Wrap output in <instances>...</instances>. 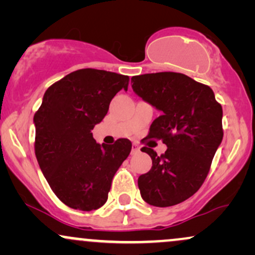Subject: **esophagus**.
<instances>
[{
	"label": "esophagus",
	"mask_w": 255,
	"mask_h": 255,
	"mask_svg": "<svg viewBox=\"0 0 255 255\" xmlns=\"http://www.w3.org/2000/svg\"><path fill=\"white\" fill-rule=\"evenodd\" d=\"M139 151H140L139 145H136V144L131 145V154H135V153H137V152H139Z\"/></svg>",
	"instance_id": "1"
}]
</instances>
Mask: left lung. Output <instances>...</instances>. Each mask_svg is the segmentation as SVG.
Masks as SVG:
<instances>
[{
  "mask_svg": "<svg viewBox=\"0 0 255 255\" xmlns=\"http://www.w3.org/2000/svg\"><path fill=\"white\" fill-rule=\"evenodd\" d=\"M134 92L160 110L150 126L148 139L168 146L160 156L144 146L152 168L137 178L140 194L157 207L174 206L203 186L223 139L222 105L211 87L182 73L160 72L131 78Z\"/></svg>",
  "mask_w": 255,
  "mask_h": 255,
  "instance_id": "8db88e82",
  "label": "left lung"
}]
</instances>
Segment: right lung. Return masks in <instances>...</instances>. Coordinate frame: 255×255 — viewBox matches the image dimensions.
Wrapping results in <instances>:
<instances>
[{"label": "right lung", "mask_w": 255, "mask_h": 255, "mask_svg": "<svg viewBox=\"0 0 255 255\" xmlns=\"http://www.w3.org/2000/svg\"><path fill=\"white\" fill-rule=\"evenodd\" d=\"M128 84V75L79 69L52 84L34 114L38 164L55 195L72 209L103 206L114 175L130 153L128 139L99 145L91 133Z\"/></svg>", "instance_id": "obj_1"}]
</instances>
